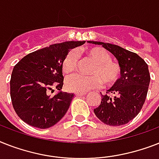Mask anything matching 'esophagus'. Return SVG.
Masks as SVG:
<instances>
[{
    "label": "esophagus",
    "mask_w": 159,
    "mask_h": 159,
    "mask_svg": "<svg viewBox=\"0 0 159 159\" xmlns=\"http://www.w3.org/2000/svg\"><path fill=\"white\" fill-rule=\"evenodd\" d=\"M86 95V93L85 92H75L76 96H82V95Z\"/></svg>",
    "instance_id": "34e87169"
}]
</instances>
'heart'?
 <instances>
[{"label": "heart", "mask_w": 159, "mask_h": 159, "mask_svg": "<svg viewBox=\"0 0 159 159\" xmlns=\"http://www.w3.org/2000/svg\"><path fill=\"white\" fill-rule=\"evenodd\" d=\"M93 62L89 70L91 76L73 75L67 78L65 86L68 91L73 92H86L98 88L103 83L104 86H113L119 81L122 74L120 64L111 60L109 52L99 46L89 47L84 50ZM77 66V55L74 50H69L62 60V71L67 75L75 72Z\"/></svg>", "instance_id": "obj_1"}]
</instances>
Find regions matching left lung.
I'll return each instance as SVG.
<instances>
[{"instance_id":"1","label":"left lung","mask_w":159,"mask_h":159,"mask_svg":"<svg viewBox=\"0 0 159 159\" xmlns=\"http://www.w3.org/2000/svg\"><path fill=\"white\" fill-rule=\"evenodd\" d=\"M89 43L103 45L113 54L122 68L119 81L105 95L100 104L94 109L99 119L109 126H121L132 120L142 109L149 89L150 75L148 64L137 54L117 45L89 41Z\"/></svg>"}]
</instances>
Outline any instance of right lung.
<instances>
[{
    "label": "right lung",
    "instance_id": "obj_1",
    "mask_svg": "<svg viewBox=\"0 0 159 159\" xmlns=\"http://www.w3.org/2000/svg\"><path fill=\"white\" fill-rule=\"evenodd\" d=\"M85 42L50 45L28 54L15 64L10 78V97L15 113L24 122L37 128L56 124L68 111L73 94L62 92L61 64L68 50ZM59 91L54 96L49 92Z\"/></svg>",
    "mask_w": 159,
    "mask_h": 159
}]
</instances>
